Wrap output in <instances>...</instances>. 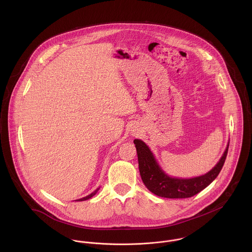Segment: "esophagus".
<instances>
[{
    "mask_svg": "<svg viewBox=\"0 0 252 252\" xmlns=\"http://www.w3.org/2000/svg\"><path fill=\"white\" fill-rule=\"evenodd\" d=\"M138 133H139V132H138V130H135V134H137V135H138Z\"/></svg>",
    "mask_w": 252,
    "mask_h": 252,
    "instance_id": "obj_1",
    "label": "esophagus"
}]
</instances>
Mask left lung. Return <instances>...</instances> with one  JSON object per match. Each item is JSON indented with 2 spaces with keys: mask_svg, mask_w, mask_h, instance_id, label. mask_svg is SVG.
I'll return each instance as SVG.
<instances>
[{
  "mask_svg": "<svg viewBox=\"0 0 252 252\" xmlns=\"http://www.w3.org/2000/svg\"><path fill=\"white\" fill-rule=\"evenodd\" d=\"M134 144L136 145L140 174L144 185L153 194L170 199L190 198L209 186L220 173L229 148L228 144L219 162L209 173L192 179H178L169 177L161 169L153 153L143 141L135 140Z\"/></svg>",
  "mask_w": 252,
  "mask_h": 252,
  "instance_id": "obj_1",
  "label": "left lung"
}]
</instances>
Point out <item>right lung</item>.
I'll return each instance as SVG.
<instances>
[{"instance_id": "right-lung-1", "label": "right lung", "mask_w": 252, "mask_h": 252, "mask_svg": "<svg viewBox=\"0 0 252 252\" xmlns=\"http://www.w3.org/2000/svg\"><path fill=\"white\" fill-rule=\"evenodd\" d=\"M100 188H97L94 192H92L90 195H88V196H86V197H84V198H81V199H79V200H76V201H85V200H88V199H90V198H92L97 192H98V190H99Z\"/></svg>"}]
</instances>
